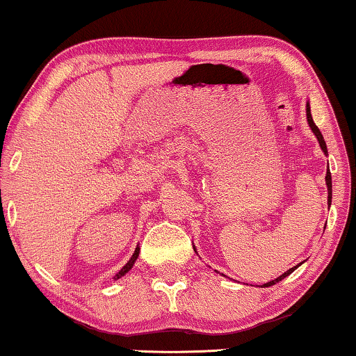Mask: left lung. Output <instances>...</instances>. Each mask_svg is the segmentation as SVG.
<instances>
[{
	"label": "left lung",
	"instance_id": "obj_1",
	"mask_svg": "<svg viewBox=\"0 0 356 356\" xmlns=\"http://www.w3.org/2000/svg\"><path fill=\"white\" fill-rule=\"evenodd\" d=\"M307 121H308V124H309V127H312L313 134L316 135V138H318V142H319V147H321V149L324 152V154H327V147H326V142H324V138H323L321 130L318 129V126H316V124H314L313 118H312V111H309V103H307ZM326 185H327V204H330V202H332V179H330L329 168H327V172H326ZM298 266H300V264H298ZM298 266L290 268L289 271H285V273L282 274V276H279L277 279H274V280H269V282L263 284L261 287H271V285H274L276 282H279V280H282L284 277H287L289 274H292V273L295 271V269H297Z\"/></svg>",
	"mask_w": 356,
	"mask_h": 356
}]
</instances>
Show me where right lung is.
<instances>
[{"instance_id": "obj_1", "label": "right lung", "mask_w": 356, "mask_h": 356, "mask_svg": "<svg viewBox=\"0 0 356 356\" xmlns=\"http://www.w3.org/2000/svg\"><path fill=\"white\" fill-rule=\"evenodd\" d=\"M138 253H140V248L137 247V248H135V252H134L132 257H130V259H129V261L126 263V266H124V268L121 269V271H119V273L116 274V276H114V279H121V277L124 276V274L129 273L130 269H132V266L135 264V259L138 258Z\"/></svg>"}]
</instances>
